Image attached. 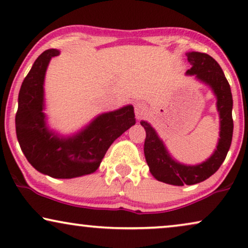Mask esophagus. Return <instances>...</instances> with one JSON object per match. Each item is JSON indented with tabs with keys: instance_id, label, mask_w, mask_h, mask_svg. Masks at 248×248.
I'll return each instance as SVG.
<instances>
[{
	"instance_id": "esophagus-1",
	"label": "esophagus",
	"mask_w": 248,
	"mask_h": 248,
	"mask_svg": "<svg viewBox=\"0 0 248 248\" xmlns=\"http://www.w3.org/2000/svg\"><path fill=\"white\" fill-rule=\"evenodd\" d=\"M134 110L135 116H137L138 120H141V118L147 114V105L144 103H141V101H137V103L134 104Z\"/></svg>"
}]
</instances>
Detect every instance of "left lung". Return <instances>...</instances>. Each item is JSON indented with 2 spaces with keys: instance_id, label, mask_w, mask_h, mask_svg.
<instances>
[{
  "instance_id": "1",
  "label": "left lung",
  "mask_w": 248,
  "mask_h": 248,
  "mask_svg": "<svg viewBox=\"0 0 248 248\" xmlns=\"http://www.w3.org/2000/svg\"><path fill=\"white\" fill-rule=\"evenodd\" d=\"M186 56L192 65L186 71V76H194L196 80L208 86L217 98L220 131L213 154L201 164L186 165L179 162L170 155L152 125L147 121L140 122L147 133L144 155L151 175L159 182L176 186L198 184L215 174L225 161L233 131L232 90L222 69L215 59L205 53L188 52Z\"/></svg>"
}]
</instances>
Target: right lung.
<instances>
[{
	"label": "right lung",
	"instance_id": "right-lung-1",
	"mask_svg": "<svg viewBox=\"0 0 248 248\" xmlns=\"http://www.w3.org/2000/svg\"><path fill=\"white\" fill-rule=\"evenodd\" d=\"M59 49H47L35 61L19 91L16 132L20 148L36 170L53 178L93 174L111 143L135 124L134 108L126 105L97 115L76 133L61 134L45 114V76Z\"/></svg>",
	"mask_w": 248,
	"mask_h": 248
}]
</instances>
